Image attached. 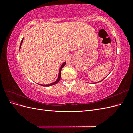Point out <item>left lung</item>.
<instances>
[{"instance_id": "1", "label": "left lung", "mask_w": 133, "mask_h": 133, "mask_svg": "<svg viewBox=\"0 0 133 133\" xmlns=\"http://www.w3.org/2000/svg\"><path fill=\"white\" fill-rule=\"evenodd\" d=\"M104 79H103V80H104ZM101 80V81H102V80ZM101 81H100V82H101ZM98 82H96V83H98ZM94 83L93 84H95V83Z\"/></svg>"}]
</instances>
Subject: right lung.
<instances>
[{
  "mask_svg": "<svg viewBox=\"0 0 133 133\" xmlns=\"http://www.w3.org/2000/svg\"><path fill=\"white\" fill-rule=\"evenodd\" d=\"M23 39H24V38L22 39V41H21V45H20V48H21V45H22V43H23ZM65 64H66V62H64V63L62 64V65H61V66H60V69H59V75H58V78L57 80H56V81H55L54 82L52 83H51V84H46V85H43V84H38V83H37V84H39V85H40L44 86V87H49V86L53 85H55V84H57V83L59 82V80H60V77H61V71H62V68H63L64 66H65Z\"/></svg>",
  "mask_w": 133,
  "mask_h": 133,
  "instance_id": "obj_1",
  "label": "right lung"
}]
</instances>
